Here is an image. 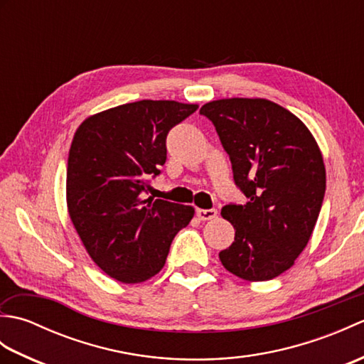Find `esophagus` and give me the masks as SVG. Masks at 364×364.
I'll list each match as a JSON object with an SVG mask.
<instances>
[{
    "mask_svg": "<svg viewBox=\"0 0 364 364\" xmlns=\"http://www.w3.org/2000/svg\"><path fill=\"white\" fill-rule=\"evenodd\" d=\"M197 218L200 220H211L218 218V210H214V208H211V210H197Z\"/></svg>",
    "mask_w": 364,
    "mask_h": 364,
    "instance_id": "34e87169",
    "label": "esophagus"
}]
</instances>
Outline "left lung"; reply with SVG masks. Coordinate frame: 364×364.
I'll use <instances>...</instances> for the list:
<instances>
[{
    "label": "left lung",
    "instance_id": "left-lung-1",
    "mask_svg": "<svg viewBox=\"0 0 364 364\" xmlns=\"http://www.w3.org/2000/svg\"><path fill=\"white\" fill-rule=\"evenodd\" d=\"M228 153L245 205H225L235 241L219 253L247 282L288 270L313 235L326 194V166L310 129L264 98H223L202 106Z\"/></svg>",
    "mask_w": 364,
    "mask_h": 364
}]
</instances>
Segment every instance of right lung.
Segmentation results:
<instances>
[{
    "label": "right lung",
    "instance_id": "obj_1",
    "mask_svg": "<svg viewBox=\"0 0 364 364\" xmlns=\"http://www.w3.org/2000/svg\"><path fill=\"white\" fill-rule=\"evenodd\" d=\"M197 105L141 100L90 115L73 136L67 208L90 258L114 280L134 284L164 267L194 208L144 198L167 159L166 137Z\"/></svg>",
    "mask_w": 364,
    "mask_h": 364
}]
</instances>
